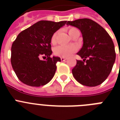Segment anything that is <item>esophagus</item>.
I'll use <instances>...</instances> for the list:
<instances>
[{
  "label": "esophagus",
  "instance_id": "1",
  "mask_svg": "<svg viewBox=\"0 0 120 120\" xmlns=\"http://www.w3.org/2000/svg\"><path fill=\"white\" fill-rule=\"evenodd\" d=\"M60 59H61V60H62V61H65V60H67V58H65V57H61V58H60Z\"/></svg>",
  "mask_w": 120,
  "mask_h": 120
}]
</instances>
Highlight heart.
I'll list each match as a JSON object with an SVG mask.
<instances>
[{
  "label": "heart",
  "mask_w": 120,
  "mask_h": 120,
  "mask_svg": "<svg viewBox=\"0 0 120 120\" xmlns=\"http://www.w3.org/2000/svg\"><path fill=\"white\" fill-rule=\"evenodd\" d=\"M75 30H77V29L74 27L70 28L68 30L69 35L71 34V33ZM56 34H57V33L55 32L51 38V42L53 44H54L56 42ZM76 50H77V48L74 45H59L58 47L55 48L53 52H54L55 55H56L57 56H62V57H68L73 54L76 51Z\"/></svg>",
  "instance_id": "1"
}]
</instances>
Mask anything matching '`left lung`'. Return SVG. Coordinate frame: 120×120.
<instances>
[{"label":"left lung","instance_id":"8db88e82","mask_svg":"<svg viewBox=\"0 0 120 120\" xmlns=\"http://www.w3.org/2000/svg\"><path fill=\"white\" fill-rule=\"evenodd\" d=\"M67 25L78 28L83 37V46L77 55L72 69L73 77L83 85L95 86L107 79L115 62V46L108 32L98 23L89 19L68 21Z\"/></svg>","mask_w":120,"mask_h":120}]
</instances>
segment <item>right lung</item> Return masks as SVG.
<instances>
[{
  "mask_svg": "<svg viewBox=\"0 0 120 120\" xmlns=\"http://www.w3.org/2000/svg\"><path fill=\"white\" fill-rule=\"evenodd\" d=\"M67 21L41 20L20 33L11 48V64L17 77L31 86L48 83L54 76L56 64L61 59L50 57L51 38ZM41 56L47 57L41 60Z\"/></svg>",
  "mask_w": 120,
  "mask_h": 120,
  "instance_id": "right-lung-1",
  "label": "right lung"
}]
</instances>
